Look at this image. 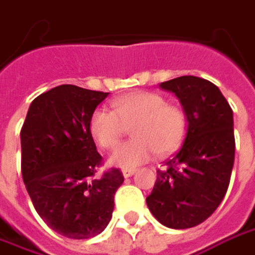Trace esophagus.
<instances>
[{
    "label": "esophagus",
    "instance_id": "1",
    "mask_svg": "<svg viewBox=\"0 0 255 255\" xmlns=\"http://www.w3.org/2000/svg\"><path fill=\"white\" fill-rule=\"evenodd\" d=\"M134 169H124V176L125 178H130L131 175H134Z\"/></svg>",
    "mask_w": 255,
    "mask_h": 255
}]
</instances>
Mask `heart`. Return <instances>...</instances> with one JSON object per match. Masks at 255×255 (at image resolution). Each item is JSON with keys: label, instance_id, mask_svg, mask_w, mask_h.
I'll use <instances>...</instances> for the list:
<instances>
[{"label": "heart", "instance_id": "obj_1", "mask_svg": "<svg viewBox=\"0 0 255 255\" xmlns=\"http://www.w3.org/2000/svg\"><path fill=\"white\" fill-rule=\"evenodd\" d=\"M112 111L98 108L90 118V131L105 150L115 148L128 129L133 140L119 145L110 162L125 169L144 164L154 154L166 157L183 143L189 117L182 105L168 103L155 91H134L115 98Z\"/></svg>", "mask_w": 255, "mask_h": 255}]
</instances>
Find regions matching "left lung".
Returning a JSON list of instances; mask_svg holds the SVG:
<instances>
[{
  "label": "left lung",
  "mask_w": 255,
  "mask_h": 255,
  "mask_svg": "<svg viewBox=\"0 0 255 255\" xmlns=\"http://www.w3.org/2000/svg\"><path fill=\"white\" fill-rule=\"evenodd\" d=\"M161 87L180 100L189 129L180 150L157 171L145 201L161 224L187 229L211 217L229 187L235 162L233 112L218 87L203 77L180 76Z\"/></svg>",
  "instance_id": "left-lung-1"
}]
</instances>
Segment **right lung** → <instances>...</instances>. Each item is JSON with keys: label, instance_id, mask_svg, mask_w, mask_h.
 <instances>
[{"label": "right lung", "instance_id": "obj_1", "mask_svg": "<svg viewBox=\"0 0 255 255\" xmlns=\"http://www.w3.org/2000/svg\"><path fill=\"white\" fill-rule=\"evenodd\" d=\"M108 96L62 84L33 100L20 130L22 178L37 214L69 239L100 235L112 218L122 171L103 166L90 118Z\"/></svg>", "mask_w": 255, "mask_h": 255}]
</instances>
